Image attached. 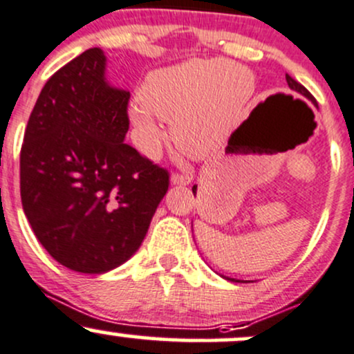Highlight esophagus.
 I'll return each instance as SVG.
<instances>
[{
	"mask_svg": "<svg viewBox=\"0 0 354 354\" xmlns=\"http://www.w3.org/2000/svg\"><path fill=\"white\" fill-rule=\"evenodd\" d=\"M193 180L192 173H173L171 176V183L173 185H189Z\"/></svg>",
	"mask_w": 354,
	"mask_h": 354,
	"instance_id": "1",
	"label": "esophagus"
}]
</instances>
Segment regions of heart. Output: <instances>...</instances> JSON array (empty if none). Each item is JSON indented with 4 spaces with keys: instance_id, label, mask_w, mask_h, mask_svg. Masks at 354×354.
Instances as JSON below:
<instances>
[{
    "instance_id": "b5f03b06",
    "label": "heart",
    "mask_w": 354,
    "mask_h": 354,
    "mask_svg": "<svg viewBox=\"0 0 354 354\" xmlns=\"http://www.w3.org/2000/svg\"><path fill=\"white\" fill-rule=\"evenodd\" d=\"M245 68L230 62H189L151 73L141 100L129 115L141 149L149 156L159 151L165 129L159 119L173 120V136L193 153H208L220 145L252 95Z\"/></svg>"
}]
</instances>
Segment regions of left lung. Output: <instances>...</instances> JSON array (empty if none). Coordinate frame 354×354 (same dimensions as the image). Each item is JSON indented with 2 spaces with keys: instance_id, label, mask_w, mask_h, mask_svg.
Listing matches in <instances>:
<instances>
[{
  "instance_id": "left-lung-1",
  "label": "left lung",
  "mask_w": 354,
  "mask_h": 354,
  "mask_svg": "<svg viewBox=\"0 0 354 354\" xmlns=\"http://www.w3.org/2000/svg\"><path fill=\"white\" fill-rule=\"evenodd\" d=\"M286 80H287V85H289V87L292 88V91H296V92H299V94L308 97V99L313 100V102H316V99H314V95L310 94L308 88H306L302 84H299L296 79H292V77H290L289 73H286ZM193 193H196V186H193ZM234 281H235V279H234ZM235 282H243V281H235Z\"/></svg>"
}]
</instances>
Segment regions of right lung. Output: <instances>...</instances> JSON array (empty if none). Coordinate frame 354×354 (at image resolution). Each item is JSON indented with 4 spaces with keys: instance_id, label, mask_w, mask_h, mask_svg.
Listing matches in <instances>:
<instances>
[{
    "instance_id": "obj_1",
    "label": "right lung",
    "mask_w": 354,
    "mask_h": 354,
    "mask_svg": "<svg viewBox=\"0 0 354 354\" xmlns=\"http://www.w3.org/2000/svg\"><path fill=\"white\" fill-rule=\"evenodd\" d=\"M88 48L57 70L30 114L19 193L38 242L57 262L104 274L131 259L169 186V171L124 142L129 92L109 87Z\"/></svg>"
}]
</instances>
